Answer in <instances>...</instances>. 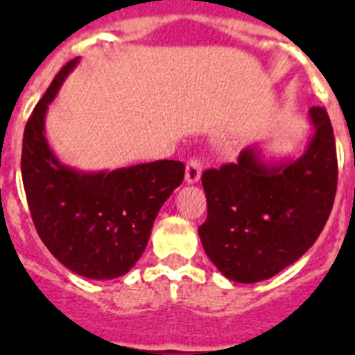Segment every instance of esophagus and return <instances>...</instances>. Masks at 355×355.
Segmentation results:
<instances>
[{"mask_svg": "<svg viewBox=\"0 0 355 355\" xmlns=\"http://www.w3.org/2000/svg\"><path fill=\"white\" fill-rule=\"evenodd\" d=\"M200 172H202V163L200 159L192 158L187 163V172H184V180L188 184H193L200 180Z\"/></svg>", "mask_w": 355, "mask_h": 355, "instance_id": "obj_1", "label": "esophagus"}]
</instances>
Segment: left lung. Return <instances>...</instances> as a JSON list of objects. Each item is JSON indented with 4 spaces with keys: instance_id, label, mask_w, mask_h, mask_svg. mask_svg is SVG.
Segmentation results:
<instances>
[{
    "instance_id": "obj_1",
    "label": "left lung",
    "mask_w": 355,
    "mask_h": 355,
    "mask_svg": "<svg viewBox=\"0 0 355 355\" xmlns=\"http://www.w3.org/2000/svg\"><path fill=\"white\" fill-rule=\"evenodd\" d=\"M311 140L297 158L265 162L258 146L236 163L202 174L205 252L234 283L274 277L307 252L331 215L338 187L336 142L325 108L309 110Z\"/></svg>"
}]
</instances>
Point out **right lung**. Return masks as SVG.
Returning a JSON list of instances; mask_svg holds the SVG:
<instances>
[{
    "label": "right lung",
    "instance_id": "add662e5",
    "mask_svg": "<svg viewBox=\"0 0 355 355\" xmlns=\"http://www.w3.org/2000/svg\"><path fill=\"white\" fill-rule=\"evenodd\" d=\"M78 62L56 74L28 119L21 174L44 245L74 274L106 281L128 274L140 259L159 208L183 183L184 163L158 159L81 172L56 158L44 135L46 112Z\"/></svg>",
    "mask_w": 355,
    "mask_h": 355
}]
</instances>
